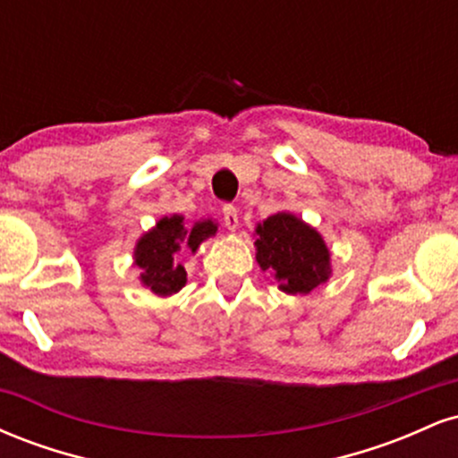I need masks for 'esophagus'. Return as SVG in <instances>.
I'll return each instance as SVG.
<instances>
[{
    "mask_svg": "<svg viewBox=\"0 0 458 458\" xmlns=\"http://www.w3.org/2000/svg\"><path fill=\"white\" fill-rule=\"evenodd\" d=\"M222 213H224L225 228H228V230L239 228V211H236V207H233V204H225Z\"/></svg>",
    "mask_w": 458,
    "mask_h": 458,
    "instance_id": "34e87169",
    "label": "esophagus"
}]
</instances>
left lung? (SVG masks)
Instances as JSON below:
<instances>
[{"label":"left lung","instance_id":"8db88e82","mask_svg":"<svg viewBox=\"0 0 458 458\" xmlns=\"http://www.w3.org/2000/svg\"><path fill=\"white\" fill-rule=\"evenodd\" d=\"M256 260L288 295H308L331 276L329 250L312 225L293 213H276L256 225Z\"/></svg>","mask_w":458,"mask_h":458}]
</instances>
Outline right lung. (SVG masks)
Masks as SVG:
<instances>
[{"instance_id": "obj_1", "label": "right lung", "mask_w": 458, "mask_h": 458, "mask_svg": "<svg viewBox=\"0 0 458 458\" xmlns=\"http://www.w3.org/2000/svg\"><path fill=\"white\" fill-rule=\"evenodd\" d=\"M217 233L213 219H202L187 228L181 215L161 217L135 245V267H140V282L155 295L167 297L181 291L187 282L185 267L178 265L176 254L182 245L196 251L202 241Z\"/></svg>"}]
</instances>
